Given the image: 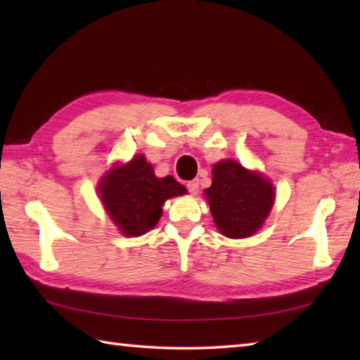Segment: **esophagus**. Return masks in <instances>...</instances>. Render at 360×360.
<instances>
[{
    "label": "esophagus",
    "mask_w": 360,
    "mask_h": 360,
    "mask_svg": "<svg viewBox=\"0 0 360 360\" xmlns=\"http://www.w3.org/2000/svg\"><path fill=\"white\" fill-rule=\"evenodd\" d=\"M187 188H188V192L192 193V195H198V192H200V181H198V179L188 181L187 182Z\"/></svg>",
    "instance_id": "1"
}]
</instances>
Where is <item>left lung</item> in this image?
<instances>
[{"label": "left lung", "instance_id": "obj_1", "mask_svg": "<svg viewBox=\"0 0 360 360\" xmlns=\"http://www.w3.org/2000/svg\"><path fill=\"white\" fill-rule=\"evenodd\" d=\"M212 173V186L204 192L218 231L233 240L254 235L274 205L271 181L232 159L219 160Z\"/></svg>", "mask_w": 360, "mask_h": 360}]
</instances>
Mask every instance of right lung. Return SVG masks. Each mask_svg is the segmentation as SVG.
<instances>
[{
    "label": "right lung",
    "mask_w": 360,
    "mask_h": 360,
    "mask_svg": "<svg viewBox=\"0 0 360 360\" xmlns=\"http://www.w3.org/2000/svg\"><path fill=\"white\" fill-rule=\"evenodd\" d=\"M97 187L106 213L125 236L147 233L162 217L164 202L187 193L173 176L156 178L151 164L142 155L128 164L114 165Z\"/></svg>",
    "instance_id": "right-lung-1"
}]
</instances>
